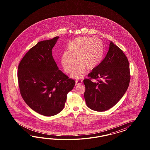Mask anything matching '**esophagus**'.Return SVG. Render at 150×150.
<instances>
[{
    "mask_svg": "<svg viewBox=\"0 0 150 150\" xmlns=\"http://www.w3.org/2000/svg\"><path fill=\"white\" fill-rule=\"evenodd\" d=\"M75 82H76V85H80V84H81L83 82L81 80H76L75 81Z\"/></svg>",
    "mask_w": 150,
    "mask_h": 150,
    "instance_id": "1",
    "label": "esophagus"
}]
</instances>
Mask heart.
<instances>
[{"mask_svg": "<svg viewBox=\"0 0 150 150\" xmlns=\"http://www.w3.org/2000/svg\"><path fill=\"white\" fill-rule=\"evenodd\" d=\"M67 50L62 54L61 63L65 72L70 73L76 60L77 64L71 75L75 79L83 77L86 69L91 70L96 68L102 62L104 55L102 41L90 37L74 39L69 42Z\"/></svg>", "mask_w": 150, "mask_h": 150, "instance_id": "heart-1", "label": "heart"}]
</instances>
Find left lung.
Here are the masks:
<instances>
[{
  "label": "left lung",
  "instance_id": "8db88e82",
  "mask_svg": "<svg viewBox=\"0 0 150 150\" xmlns=\"http://www.w3.org/2000/svg\"><path fill=\"white\" fill-rule=\"evenodd\" d=\"M88 76L83 80L87 107L98 112L108 110L122 98L129 86L130 73L127 57L110 41L105 58Z\"/></svg>",
  "mask_w": 150,
  "mask_h": 150
}]
</instances>
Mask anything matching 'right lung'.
Here are the masks:
<instances>
[{"mask_svg":"<svg viewBox=\"0 0 150 150\" xmlns=\"http://www.w3.org/2000/svg\"><path fill=\"white\" fill-rule=\"evenodd\" d=\"M59 38L38 42L18 65V86L23 100L45 116L54 115L63 109L67 94L75 84L59 70L52 56V50Z\"/></svg>","mask_w":150,"mask_h":150,"instance_id":"1","label":"right lung"}]
</instances>
